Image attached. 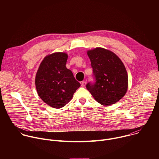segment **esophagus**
<instances>
[{"label":"esophagus","mask_w":159,"mask_h":159,"mask_svg":"<svg viewBox=\"0 0 159 159\" xmlns=\"http://www.w3.org/2000/svg\"><path fill=\"white\" fill-rule=\"evenodd\" d=\"M86 85V82L85 81H82L81 82V86L82 87H85Z\"/></svg>","instance_id":"1"}]
</instances>
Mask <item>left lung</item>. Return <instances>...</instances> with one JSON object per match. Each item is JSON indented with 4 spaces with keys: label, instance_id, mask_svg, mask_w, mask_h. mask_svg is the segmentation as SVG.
Wrapping results in <instances>:
<instances>
[{
    "label": "left lung",
    "instance_id": "left-lung-1",
    "mask_svg": "<svg viewBox=\"0 0 159 159\" xmlns=\"http://www.w3.org/2000/svg\"><path fill=\"white\" fill-rule=\"evenodd\" d=\"M94 82L86 88L99 103L108 106L120 101L128 89V74L119 57L111 51L97 48L87 52Z\"/></svg>",
    "mask_w": 159,
    "mask_h": 159
}]
</instances>
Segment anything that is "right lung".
<instances>
[{"instance_id": "obj_1", "label": "right lung", "mask_w": 159, "mask_h": 159, "mask_svg": "<svg viewBox=\"0 0 159 159\" xmlns=\"http://www.w3.org/2000/svg\"><path fill=\"white\" fill-rule=\"evenodd\" d=\"M67 58V54L60 52L47 56L36 73L35 84L39 96L54 108L65 106L80 86L72 71L66 69Z\"/></svg>"}]
</instances>
